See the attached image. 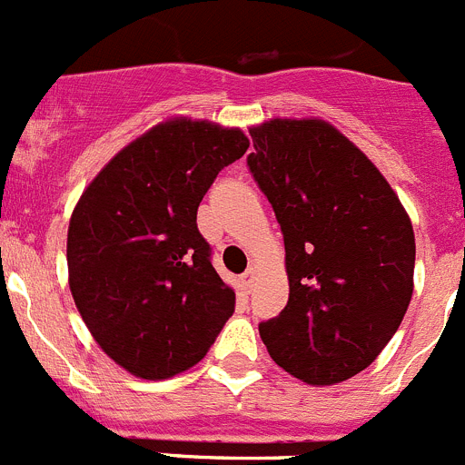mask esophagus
I'll return each instance as SVG.
<instances>
[{
  "instance_id": "34e87169",
  "label": "esophagus",
  "mask_w": 465,
  "mask_h": 465,
  "mask_svg": "<svg viewBox=\"0 0 465 465\" xmlns=\"http://www.w3.org/2000/svg\"><path fill=\"white\" fill-rule=\"evenodd\" d=\"M253 279H256V270H253V268H249V270H246V272L240 277V286H242V291H244V293H252Z\"/></svg>"
}]
</instances>
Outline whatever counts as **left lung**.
<instances>
[{"label": "left lung", "mask_w": 465, "mask_h": 465, "mask_svg": "<svg viewBox=\"0 0 465 465\" xmlns=\"http://www.w3.org/2000/svg\"><path fill=\"white\" fill-rule=\"evenodd\" d=\"M246 158L282 225L289 302L258 323L279 368L307 384L365 371L412 298L414 232L391 186L323 121L252 127Z\"/></svg>", "instance_id": "8db88e82"}]
</instances>
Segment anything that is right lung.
I'll return each instance as SVG.
<instances>
[{"label": "right lung", "instance_id": "obj_1", "mask_svg": "<svg viewBox=\"0 0 465 465\" xmlns=\"http://www.w3.org/2000/svg\"><path fill=\"white\" fill-rule=\"evenodd\" d=\"M246 149L237 127L167 121L111 160L74 209V302L106 356L142 380L200 363L235 312V291L197 230V207Z\"/></svg>", "mask_w": 465, "mask_h": 465}]
</instances>
